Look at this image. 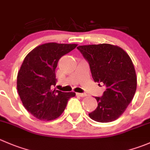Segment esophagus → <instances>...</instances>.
<instances>
[{
  "label": "esophagus",
  "instance_id": "esophagus-1",
  "mask_svg": "<svg viewBox=\"0 0 150 150\" xmlns=\"http://www.w3.org/2000/svg\"><path fill=\"white\" fill-rule=\"evenodd\" d=\"M76 94L81 97H86V96H87V94H85V93H76Z\"/></svg>",
  "mask_w": 150,
  "mask_h": 150
}]
</instances>
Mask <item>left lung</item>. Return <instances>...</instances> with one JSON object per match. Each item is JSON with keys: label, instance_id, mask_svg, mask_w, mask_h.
Returning a JSON list of instances; mask_svg holds the SVG:
<instances>
[{"label": "left lung", "instance_id": "obj_1", "mask_svg": "<svg viewBox=\"0 0 150 150\" xmlns=\"http://www.w3.org/2000/svg\"><path fill=\"white\" fill-rule=\"evenodd\" d=\"M78 50L89 64L91 75L105 91L95 97L97 108L88 114L98 122H110L124 113L136 91L137 78L130 56L124 50L109 44L78 46Z\"/></svg>", "mask_w": 150, "mask_h": 150}]
</instances>
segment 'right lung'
Masks as SVG:
<instances>
[{"mask_svg": "<svg viewBox=\"0 0 150 150\" xmlns=\"http://www.w3.org/2000/svg\"><path fill=\"white\" fill-rule=\"evenodd\" d=\"M77 47L75 44L50 42L35 47L25 58L17 74V87L25 108L40 120L58 118L75 92L52 89L57 82L59 59Z\"/></svg>", "mask_w": 150, "mask_h": 150, "instance_id": "1", "label": "right lung"}]
</instances>
